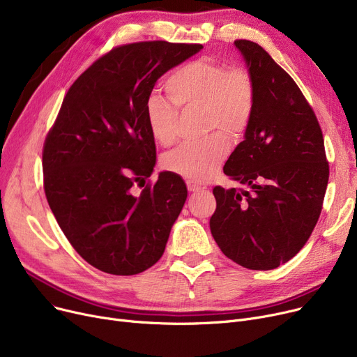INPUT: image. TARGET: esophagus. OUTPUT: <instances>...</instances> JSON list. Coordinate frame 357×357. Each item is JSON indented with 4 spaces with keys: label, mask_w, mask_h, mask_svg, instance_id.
I'll use <instances>...</instances> for the list:
<instances>
[{
    "label": "esophagus",
    "mask_w": 357,
    "mask_h": 357,
    "mask_svg": "<svg viewBox=\"0 0 357 357\" xmlns=\"http://www.w3.org/2000/svg\"><path fill=\"white\" fill-rule=\"evenodd\" d=\"M186 186H188V191H190V192H198V191L204 190L202 185H199V183H197V182H192V181L186 182Z\"/></svg>",
    "instance_id": "esophagus-1"
}]
</instances>
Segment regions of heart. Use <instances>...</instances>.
I'll return each mask as SVG.
<instances>
[{"instance_id": "obj_1", "label": "heart", "mask_w": 357, "mask_h": 357, "mask_svg": "<svg viewBox=\"0 0 357 357\" xmlns=\"http://www.w3.org/2000/svg\"><path fill=\"white\" fill-rule=\"evenodd\" d=\"M171 100L182 109L205 112L207 131L221 130L230 137L246 131L255 107V85L245 68H230L211 59H197L176 69L166 81ZM147 124L162 146L176 140L178 111L160 96H152L146 105ZM229 142L221 133L201 144H186L166 155L163 165L185 179L205 182L214 176L229 153Z\"/></svg>"}]
</instances>
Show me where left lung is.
I'll list each match as a JSON object with an SVG mask.
<instances>
[{
	"label": "left lung",
	"instance_id": "obj_1",
	"mask_svg": "<svg viewBox=\"0 0 357 357\" xmlns=\"http://www.w3.org/2000/svg\"><path fill=\"white\" fill-rule=\"evenodd\" d=\"M255 85L245 140L224 165L243 190L215 186L211 234L243 268L271 271L287 264L310 238L328 183L324 139L301 89L271 54L236 40Z\"/></svg>",
	"mask_w": 357,
	"mask_h": 357
}]
</instances>
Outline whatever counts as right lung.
Instances as JSON below:
<instances>
[{"mask_svg":"<svg viewBox=\"0 0 357 357\" xmlns=\"http://www.w3.org/2000/svg\"><path fill=\"white\" fill-rule=\"evenodd\" d=\"M201 45L142 42L112 49L69 88L43 147L45 192L59 227L89 265L136 275L162 257L188 195L183 179L153 174L155 139L146 117L158 79Z\"/></svg>","mask_w":357,"mask_h":357,"instance_id":"add662e5","label":"right lung"}]
</instances>
